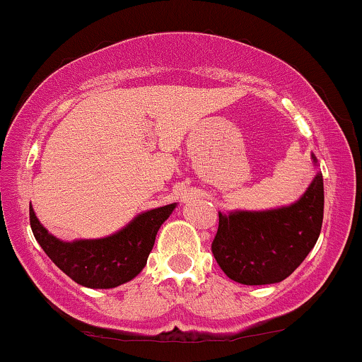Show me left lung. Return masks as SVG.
I'll list each match as a JSON object with an SVG mask.
<instances>
[{"label": "left lung", "mask_w": 362, "mask_h": 362, "mask_svg": "<svg viewBox=\"0 0 362 362\" xmlns=\"http://www.w3.org/2000/svg\"><path fill=\"white\" fill-rule=\"evenodd\" d=\"M316 162V157L313 156ZM323 176L298 202L265 212H218L212 253L229 279L245 286L282 282L318 241L323 224Z\"/></svg>", "instance_id": "8db88e82"}]
</instances>
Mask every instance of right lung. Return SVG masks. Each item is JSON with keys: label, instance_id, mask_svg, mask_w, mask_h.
Here are the masks:
<instances>
[{"label": "right lung", "instance_id": "add662e5", "mask_svg": "<svg viewBox=\"0 0 362 362\" xmlns=\"http://www.w3.org/2000/svg\"><path fill=\"white\" fill-rule=\"evenodd\" d=\"M174 209L176 203H170L136 215L107 238L64 243L47 233L30 205V227L47 257L71 280L90 289H112L144 270L156 235Z\"/></svg>", "mask_w": 362, "mask_h": 362}]
</instances>
